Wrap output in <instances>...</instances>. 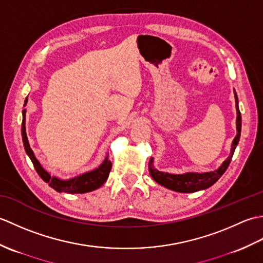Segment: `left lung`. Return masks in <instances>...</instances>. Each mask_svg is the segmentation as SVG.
<instances>
[{
    "mask_svg": "<svg viewBox=\"0 0 263 263\" xmlns=\"http://www.w3.org/2000/svg\"><path fill=\"white\" fill-rule=\"evenodd\" d=\"M235 98H236V109H237V119H236L237 135L233 140L231 155L228 156V158L224 161V163H222V165L219 167V168L212 172H208V173H201V174H198V173H186V174H182V175H174V174H168V173L157 171L153 166V159H150L148 164V168L150 172V175H152V177L156 182L167 189L173 190V191L190 193V192H197V191H200V190L208 189L209 186L212 185V184H215L218 180H219L220 176L224 174L226 170L228 168V166H230L234 152H235V148L239 141V137H241L242 116H241V111H239V108H238V99H237L236 92H235Z\"/></svg>",
    "mask_w": 263,
    "mask_h": 263,
    "instance_id": "8db88e82",
    "label": "left lung"
}]
</instances>
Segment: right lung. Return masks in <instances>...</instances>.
Listing matches in <instances>:
<instances>
[{
    "label": "right lung",
    "mask_w": 263,
    "mask_h": 263,
    "mask_svg": "<svg viewBox=\"0 0 263 263\" xmlns=\"http://www.w3.org/2000/svg\"><path fill=\"white\" fill-rule=\"evenodd\" d=\"M27 103V98L25 100V105ZM26 110H22V124H21V135H22V142H24V147L27 155L29 156L31 163L35 167L38 175L42 177L44 182L48 183V185L53 187L55 191L58 192H66V193H86L90 192L100 187L107 180L109 175V172L111 168V161L109 160V155L107 154L106 158L104 159L103 164L100 165L98 168L95 171L85 173V174L77 176L74 178H71L68 181H61L59 178L51 176L43 168L42 165L39 164V161L36 159L35 155H33L32 150L28 142L27 135H26Z\"/></svg>",
    "instance_id": "add662e5"
}]
</instances>
